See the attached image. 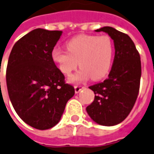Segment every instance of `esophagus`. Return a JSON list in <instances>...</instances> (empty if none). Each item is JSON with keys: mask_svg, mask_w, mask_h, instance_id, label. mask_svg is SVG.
<instances>
[{"mask_svg": "<svg viewBox=\"0 0 154 154\" xmlns=\"http://www.w3.org/2000/svg\"><path fill=\"white\" fill-rule=\"evenodd\" d=\"M83 88H85V86H79V85H76V86H75V93L77 94V93L79 92V91Z\"/></svg>", "mask_w": 154, "mask_h": 154, "instance_id": "obj_1", "label": "esophagus"}]
</instances>
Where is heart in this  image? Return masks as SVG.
Masks as SVG:
<instances>
[{"mask_svg": "<svg viewBox=\"0 0 154 154\" xmlns=\"http://www.w3.org/2000/svg\"><path fill=\"white\" fill-rule=\"evenodd\" d=\"M66 47L68 51L54 48L51 57L64 75H70L79 65L81 69L70 79L71 82H80L89 77L101 79L111 69L115 46L108 35H79L68 41Z\"/></svg>", "mask_w": 154, "mask_h": 154, "instance_id": "heart-1", "label": "heart"}]
</instances>
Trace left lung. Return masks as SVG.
I'll return each instance as SVG.
<instances>
[{"label": "left lung", "mask_w": 154, "mask_h": 154, "mask_svg": "<svg viewBox=\"0 0 154 154\" xmlns=\"http://www.w3.org/2000/svg\"><path fill=\"white\" fill-rule=\"evenodd\" d=\"M96 31L107 33L111 37L115 57L109 77L89 86L95 96L86 107V112L97 124L116 125L129 115L138 97L142 74L140 55L127 34L111 26H104Z\"/></svg>", "instance_id": "8db88e82"}]
</instances>
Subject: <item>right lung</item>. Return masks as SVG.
<instances>
[{"instance_id":"1","label":"right lung","mask_w":154,"mask_h":154,"mask_svg":"<svg viewBox=\"0 0 154 154\" xmlns=\"http://www.w3.org/2000/svg\"><path fill=\"white\" fill-rule=\"evenodd\" d=\"M61 30H33L18 40L6 69L9 98L26 124L46 130L58 124L75 88L53 61L52 50Z\"/></svg>"}]
</instances>
